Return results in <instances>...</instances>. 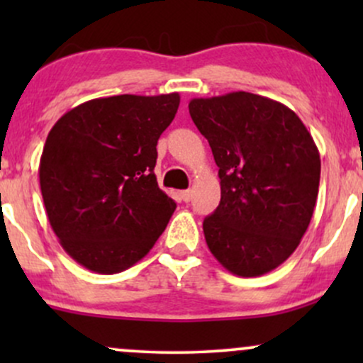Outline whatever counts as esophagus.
<instances>
[{"label": "esophagus", "instance_id": "obj_1", "mask_svg": "<svg viewBox=\"0 0 363 363\" xmlns=\"http://www.w3.org/2000/svg\"><path fill=\"white\" fill-rule=\"evenodd\" d=\"M181 198H182V201H191V198H193V191L191 189H187V191H181Z\"/></svg>", "mask_w": 363, "mask_h": 363}]
</instances>
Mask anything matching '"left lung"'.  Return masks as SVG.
I'll use <instances>...</instances> for the list:
<instances>
[{
    "mask_svg": "<svg viewBox=\"0 0 363 363\" xmlns=\"http://www.w3.org/2000/svg\"><path fill=\"white\" fill-rule=\"evenodd\" d=\"M218 165L220 205L203 222L216 261L237 277L278 268L301 244L319 191V150L283 104L232 91L189 102Z\"/></svg>",
    "mask_w": 363,
    "mask_h": 363,
    "instance_id": "1",
    "label": "left lung"
}]
</instances>
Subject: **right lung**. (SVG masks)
I'll use <instances>...</instances> for the list:
<instances>
[{"instance_id":"obj_1","label":"right lung","mask_w":363,"mask_h":363,"mask_svg":"<svg viewBox=\"0 0 363 363\" xmlns=\"http://www.w3.org/2000/svg\"><path fill=\"white\" fill-rule=\"evenodd\" d=\"M179 102L176 91L94 99L49 131L39 165L45 213L62 249L90 272L131 268L167 227L176 203L153 169Z\"/></svg>"}]
</instances>
